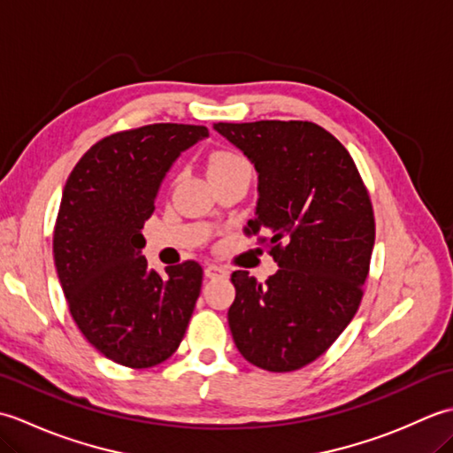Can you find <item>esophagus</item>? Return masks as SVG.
Here are the masks:
<instances>
[{"mask_svg":"<svg viewBox=\"0 0 453 453\" xmlns=\"http://www.w3.org/2000/svg\"><path fill=\"white\" fill-rule=\"evenodd\" d=\"M227 271L224 266H218V265H208L204 268V276L206 278H218V276H224Z\"/></svg>","mask_w":453,"mask_h":453,"instance_id":"1","label":"esophagus"}]
</instances>
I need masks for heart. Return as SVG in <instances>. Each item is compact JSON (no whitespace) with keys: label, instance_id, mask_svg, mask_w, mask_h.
<instances>
[{"label":"heart","instance_id":"obj_1","mask_svg":"<svg viewBox=\"0 0 453 453\" xmlns=\"http://www.w3.org/2000/svg\"><path fill=\"white\" fill-rule=\"evenodd\" d=\"M247 163L242 156H237L234 151H216L214 156L210 157V173H218L229 167H237Z\"/></svg>","mask_w":453,"mask_h":453}]
</instances>
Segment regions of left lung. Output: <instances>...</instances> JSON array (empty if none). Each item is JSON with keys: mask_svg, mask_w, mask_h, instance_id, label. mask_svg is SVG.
<instances>
[{"mask_svg": "<svg viewBox=\"0 0 453 453\" xmlns=\"http://www.w3.org/2000/svg\"><path fill=\"white\" fill-rule=\"evenodd\" d=\"M214 128L258 173L255 218L278 263L265 284L235 271L227 311L235 346L268 372H294L329 349L358 311L375 221L350 153L307 120L218 122Z\"/></svg>", "mask_w": 453, "mask_h": 453, "instance_id": "8db88e82", "label": "left lung"}]
</instances>
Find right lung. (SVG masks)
I'll return each mask as SVG.
<instances>
[{"instance_id":"obj_1","label":"right lung","mask_w":453,"mask_h":453,"mask_svg":"<svg viewBox=\"0 0 453 453\" xmlns=\"http://www.w3.org/2000/svg\"><path fill=\"white\" fill-rule=\"evenodd\" d=\"M206 127L148 124L91 146L67 177L54 226V263L85 339L109 360L151 368L179 349L195 311L202 266L150 271L142 227L163 179Z\"/></svg>"}]
</instances>
